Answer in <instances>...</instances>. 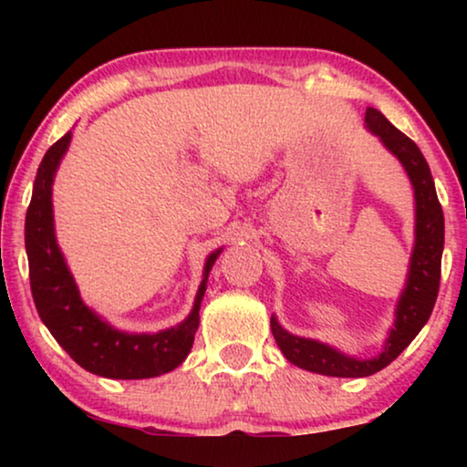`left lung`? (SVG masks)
Listing matches in <instances>:
<instances>
[{
  "label": "left lung",
  "mask_w": 467,
  "mask_h": 467,
  "mask_svg": "<svg viewBox=\"0 0 467 467\" xmlns=\"http://www.w3.org/2000/svg\"><path fill=\"white\" fill-rule=\"evenodd\" d=\"M366 123L406 168L414 187V200H417V242H414L410 259V274L400 297L395 327L389 334L385 350L374 359H353V357L337 353L327 344L291 336L289 331L280 327L274 317L270 321L278 348L293 366L325 376H340V379H361V376L380 372L393 359H398L401 350L417 337L436 304L444 248V214L423 152L406 133L395 130L385 114L376 108H368Z\"/></svg>",
  "instance_id": "obj_1"
}]
</instances>
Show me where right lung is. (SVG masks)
I'll list each match as a JSON object with an SVG mask.
<instances>
[{
  "mask_svg": "<svg viewBox=\"0 0 467 467\" xmlns=\"http://www.w3.org/2000/svg\"><path fill=\"white\" fill-rule=\"evenodd\" d=\"M69 140H72V133H66L44 155L40 168H37L27 219H25L29 283L37 315L63 350L87 372L119 380L152 379V376L171 372L181 366L193 347L195 331L200 327V306L203 291H206L208 274L221 251L208 257L193 312L178 327L152 336H131L99 321L82 304L72 274H69L55 242L50 195H53L57 165L66 155Z\"/></svg>",
  "mask_w": 467,
  "mask_h": 467,
  "instance_id": "obj_1",
  "label": "right lung"
}]
</instances>
